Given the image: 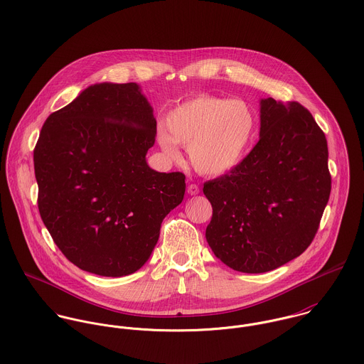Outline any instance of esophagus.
<instances>
[{
    "mask_svg": "<svg viewBox=\"0 0 364 364\" xmlns=\"http://www.w3.org/2000/svg\"><path fill=\"white\" fill-rule=\"evenodd\" d=\"M199 192H200V189H199V186H198L196 183H191V185L188 186V193H189L191 196H196Z\"/></svg>",
    "mask_w": 364,
    "mask_h": 364,
    "instance_id": "34e87169",
    "label": "esophagus"
}]
</instances>
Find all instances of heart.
<instances>
[{"mask_svg":"<svg viewBox=\"0 0 364 364\" xmlns=\"http://www.w3.org/2000/svg\"><path fill=\"white\" fill-rule=\"evenodd\" d=\"M257 134L258 117L247 102L200 95L168 112L158 141L171 156H178L176 144L188 149L198 172L221 176L244 162Z\"/></svg>","mask_w":364,"mask_h":364,"instance_id":"b5f03b06","label":"heart"}]
</instances>
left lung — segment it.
<instances>
[{
  "label": "left lung",
  "instance_id": "8db88e82",
  "mask_svg": "<svg viewBox=\"0 0 364 364\" xmlns=\"http://www.w3.org/2000/svg\"><path fill=\"white\" fill-rule=\"evenodd\" d=\"M260 139L232 172L203 185L206 240L234 270L263 273L300 257L331 195L328 144L299 102L260 101Z\"/></svg>",
  "mask_w": 364,
  "mask_h": 364
}]
</instances>
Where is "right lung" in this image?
I'll list each match as a JSON object with an SVG mask.
<instances>
[{"mask_svg":"<svg viewBox=\"0 0 364 364\" xmlns=\"http://www.w3.org/2000/svg\"><path fill=\"white\" fill-rule=\"evenodd\" d=\"M153 109L134 82L95 84L46 119L33 150L41 217L63 255L106 277L139 270L185 195L182 172H156Z\"/></svg>","mask_w":364,"mask_h":364,"instance_id":"obj_1","label":"right lung"}]
</instances>
